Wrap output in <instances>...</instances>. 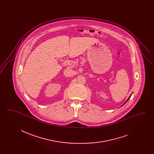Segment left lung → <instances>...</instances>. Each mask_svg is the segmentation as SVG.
<instances>
[{
    "label": "left lung",
    "mask_w": 154,
    "mask_h": 154,
    "mask_svg": "<svg viewBox=\"0 0 154 154\" xmlns=\"http://www.w3.org/2000/svg\"><path fill=\"white\" fill-rule=\"evenodd\" d=\"M132 94H131V95H130V96H129V98H128V99H127V100H126V102H125L124 103V104H123V105H124L125 104V103H126L127 102V101H128V100H129V99H130V97H131V96H132ZM123 105H122V106H123Z\"/></svg>",
    "instance_id": "8db88e82"
}]
</instances>
